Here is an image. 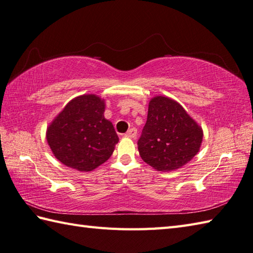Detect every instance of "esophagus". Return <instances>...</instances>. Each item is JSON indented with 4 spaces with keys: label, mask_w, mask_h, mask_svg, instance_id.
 Instances as JSON below:
<instances>
[{
    "label": "esophagus",
    "mask_w": 253,
    "mask_h": 253,
    "mask_svg": "<svg viewBox=\"0 0 253 253\" xmlns=\"http://www.w3.org/2000/svg\"><path fill=\"white\" fill-rule=\"evenodd\" d=\"M136 136H137L136 128H130V129L125 133V137H128V138H135Z\"/></svg>",
    "instance_id": "1"
}]
</instances>
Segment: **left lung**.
I'll use <instances>...</instances> for the list:
<instances>
[{
  "label": "left lung",
  "mask_w": 253,
  "mask_h": 253,
  "mask_svg": "<svg viewBox=\"0 0 253 253\" xmlns=\"http://www.w3.org/2000/svg\"><path fill=\"white\" fill-rule=\"evenodd\" d=\"M203 132L179 103L155 96L149 103L148 118L138 150L147 164L160 171L177 169L198 153Z\"/></svg>",
  "instance_id": "1"
}]
</instances>
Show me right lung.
<instances>
[{"instance_id": "obj_1", "label": "right lung", "mask_w": 253, "mask_h": 253, "mask_svg": "<svg viewBox=\"0 0 253 253\" xmlns=\"http://www.w3.org/2000/svg\"><path fill=\"white\" fill-rule=\"evenodd\" d=\"M104 100L82 95L64 107L47 128L46 139L55 158L64 165L90 171L111 158L118 137L104 118Z\"/></svg>"}]
</instances>
